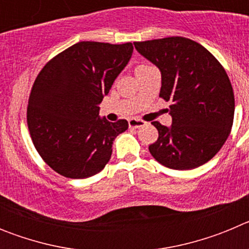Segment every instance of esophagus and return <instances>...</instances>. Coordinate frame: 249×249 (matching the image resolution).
Here are the masks:
<instances>
[{
	"mask_svg": "<svg viewBox=\"0 0 249 249\" xmlns=\"http://www.w3.org/2000/svg\"><path fill=\"white\" fill-rule=\"evenodd\" d=\"M128 124L131 128H141L146 124V122L142 120H138V118H132V120L128 121Z\"/></svg>",
	"mask_w": 249,
	"mask_h": 249,
	"instance_id": "obj_1",
	"label": "esophagus"
}]
</instances>
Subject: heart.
I'll list each match as a JSON object with an SVG mask.
<instances>
[{
	"label": "heart",
	"mask_w": 249,
	"mask_h": 249,
	"mask_svg": "<svg viewBox=\"0 0 249 249\" xmlns=\"http://www.w3.org/2000/svg\"><path fill=\"white\" fill-rule=\"evenodd\" d=\"M146 67H149V66H147V65H140L137 68H136V71H138V70H142V68H146Z\"/></svg>",
	"instance_id": "b5f03b06"
}]
</instances>
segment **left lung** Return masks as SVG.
Listing matches in <instances>:
<instances>
[{
    "label": "left lung",
    "instance_id": "8db88e82",
    "mask_svg": "<svg viewBox=\"0 0 249 249\" xmlns=\"http://www.w3.org/2000/svg\"><path fill=\"white\" fill-rule=\"evenodd\" d=\"M157 66L160 97L171 101L169 127L152 122L158 140L148 147L157 162L172 169H193L217 155L231 133L234 94L227 73L210 51L184 37L135 42Z\"/></svg>",
    "mask_w": 249,
    "mask_h": 249
}]
</instances>
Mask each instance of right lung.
Returning a JSON list of instances; mask_svg holds the SVG:
<instances>
[{
  "label": "right lung",
  "mask_w": 249,
  "mask_h": 249,
  "mask_svg": "<svg viewBox=\"0 0 249 249\" xmlns=\"http://www.w3.org/2000/svg\"><path fill=\"white\" fill-rule=\"evenodd\" d=\"M131 42L82 41L48 61L30 94L27 124L39 156L67 178H89L108 163L126 120L101 118L100 103L131 59Z\"/></svg>",
  "instance_id": "right-lung-1"
}]
</instances>
